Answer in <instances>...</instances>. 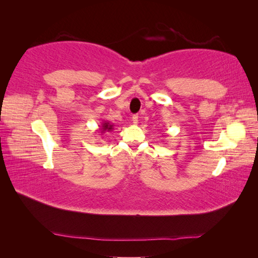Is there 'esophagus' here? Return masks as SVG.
<instances>
[{
	"mask_svg": "<svg viewBox=\"0 0 258 258\" xmlns=\"http://www.w3.org/2000/svg\"><path fill=\"white\" fill-rule=\"evenodd\" d=\"M133 122H134L135 124H138V122H139L138 114H134V116H133Z\"/></svg>",
	"mask_w": 258,
	"mask_h": 258,
	"instance_id": "obj_1",
	"label": "esophagus"
}]
</instances>
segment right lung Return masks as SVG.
<instances>
[{
	"mask_svg": "<svg viewBox=\"0 0 258 258\" xmlns=\"http://www.w3.org/2000/svg\"><path fill=\"white\" fill-rule=\"evenodd\" d=\"M113 130V124L110 123L109 121H102L101 122V125H99V129L97 130L98 133H101V134H105L106 131L107 133H109V131H112Z\"/></svg>",
	"mask_w": 258,
	"mask_h": 258,
	"instance_id": "obj_1",
	"label": "right lung"
}]
</instances>
